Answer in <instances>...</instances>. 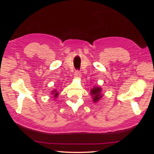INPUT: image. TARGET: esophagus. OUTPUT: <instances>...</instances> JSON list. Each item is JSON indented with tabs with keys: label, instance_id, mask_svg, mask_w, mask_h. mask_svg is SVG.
<instances>
[{
	"label": "esophagus",
	"instance_id": "obj_1",
	"mask_svg": "<svg viewBox=\"0 0 154 154\" xmlns=\"http://www.w3.org/2000/svg\"><path fill=\"white\" fill-rule=\"evenodd\" d=\"M81 76H82V75H81L80 71H76L75 72V77H76V78H80Z\"/></svg>",
	"mask_w": 154,
	"mask_h": 154
}]
</instances>
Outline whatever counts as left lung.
I'll use <instances>...</instances> for the list:
<instances>
[{"mask_svg": "<svg viewBox=\"0 0 154 154\" xmlns=\"http://www.w3.org/2000/svg\"><path fill=\"white\" fill-rule=\"evenodd\" d=\"M102 89L100 87H94L90 91L91 95L92 96L93 101L94 103H97L100 99L103 97V94H101Z\"/></svg>", "mask_w": 154, "mask_h": 154, "instance_id": "left-lung-1", "label": "left lung"}]
</instances>
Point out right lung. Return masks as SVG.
Returning a JSON list of instances; mask_svg holds the SVG:
<instances>
[{
  "mask_svg": "<svg viewBox=\"0 0 154 154\" xmlns=\"http://www.w3.org/2000/svg\"><path fill=\"white\" fill-rule=\"evenodd\" d=\"M51 94H54V97H55V98L58 97V92H57L56 90H54L52 91Z\"/></svg>",
  "mask_w": 154,
  "mask_h": 154,
  "instance_id": "right-lung-1",
  "label": "right lung"
}]
</instances>
